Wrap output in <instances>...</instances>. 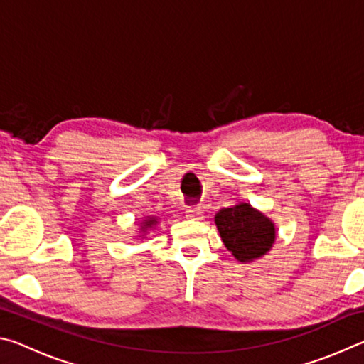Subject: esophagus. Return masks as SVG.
<instances>
[{
	"label": "esophagus",
	"mask_w": 364,
	"mask_h": 364,
	"mask_svg": "<svg viewBox=\"0 0 364 364\" xmlns=\"http://www.w3.org/2000/svg\"><path fill=\"white\" fill-rule=\"evenodd\" d=\"M202 208L200 207H189L186 208V217L191 220H200L202 218Z\"/></svg>",
	"instance_id": "1"
}]
</instances>
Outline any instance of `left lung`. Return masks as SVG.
<instances>
[{
    "mask_svg": "<svg viewBox=\"0 0 364 364\" xmlns=\"http://www.w3.org/2000/svg\"><path fill=\"white\" fill-rule=\"evenodd\" d=\"M215 225L226 249L242 263L267 255L276 241L273 221L245 202L221 208Z\"/></svg>",
    "mask_w": 364,
    "mask_h": 364,
    "instance_id": "8db88e82",
    "label": "left lung"
}]
</instances>
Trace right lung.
<instances>
[{"instance_id": "obj_1", "label": "right lung", "mask_w": 364, "mask_h": 364, "mask_svg": "<svg viewBox=\"0 0 364 364\" xmlns=\"http://www.w3.org/2000/svg\"><path fill=\"white\" fill-rule=\"evenodd\" d=\"M157 217H147V218H144L143 221H141V231L143 232H147L151 230V228H154L157 225Z\"/></svg>"}]
</instances>
